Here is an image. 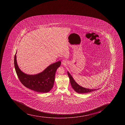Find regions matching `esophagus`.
Returning a JSON list of instances; mask_svg holds the SVG:
<instances>
[{
    "mask_svg": "<svg viewBox=\"0 0 125 125\" xmlns=\"http://www.w3.org/2000/svg\"><path fill=\"white\" fill-rule=\"evenodd\" d=\"M62 65H65L66 64V61L64 60H63L62 61Z\"/></svg>",
    "mask_w": 125,
    "mask_h": 125,
    "instance_id": "obj_1",
    "label": "esophagus"
}]
</instances>
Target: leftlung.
Masks as SVG:
<instances>
[{
  "label": "left lung",
  "instance_id": "1",
  "mask_svg": "<svg viewBox=\"0 0 125 125\" xmlns=\"http://www.w3.org/2000/svg\"><path fill=\"white\" fill-rule=\"evenodd\" d=\"M68 77H69L70 81L71 84L72 88H73V89L74 90V91L77 93H82V94L87 93H90L91 92L94 91L96 90L99 89H88L86 88H83V87H82L79 85H78L75 82V81L74 80V79H73L72 76L71 75V74L68 72Z\"/></svg>",
  "mask_w": 125,
  "mask_h": 125
}]
</instances>
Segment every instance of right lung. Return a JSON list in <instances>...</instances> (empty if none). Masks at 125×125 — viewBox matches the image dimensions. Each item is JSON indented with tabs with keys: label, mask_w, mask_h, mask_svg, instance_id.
Here are the masks:
<instances>
[{
	"label": "right lung",
	"mask_w": 125,
	"mask_h": 125,
	"mask_svg": "<svg viewBox=\"0 0 125 125\" xmlns=\"http://www.w3.org/2000/svg\"><path fill=\"white\" fill-rule=\"evenodd\" d=\"M16 52L14 57V66L16 73L21 83L26 88L39 93H46L53 87L55 74L60 66V61L52 63L38 74L29 75L23 73L19 68L16 61Z\"/></svg>",
	"instance_id": "1"
}]
</instances>
